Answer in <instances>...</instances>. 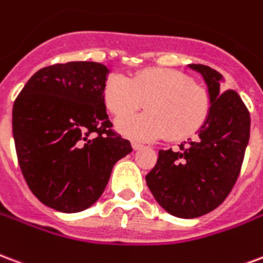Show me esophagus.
Segmentation results:
<instances>
[{
  "mask_svg": "<svg viewBox=\"0 0 263 263\" xmlns=\"http://www.w3.org/2000/svg\"><path fill=\"white\" fill-rule=\"evenodd\" d=\"M141 147H143V144H140V143H136V141H133V143H132V148H133L134 151L140 150Z\"/></svg>",
  "mask_w": 263,
  "mask_h": 263,
  "instance_id": "1",
  "label": "esophagus"
}]
</instances>
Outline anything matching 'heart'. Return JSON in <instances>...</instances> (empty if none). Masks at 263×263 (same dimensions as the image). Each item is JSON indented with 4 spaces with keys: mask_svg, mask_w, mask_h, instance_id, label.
Returning <instances> with one entry per match:
<instances>
[{
    "mask_svg": "<svg viewBox=\"0 0 263 263\" xmlns=\"http://www.w3.org/2000/svg\"><path fill=\"white\" fill-rule=\"evenodd\" d=\"M103 99L115 116L136 112L143 105L148 110L119 119L120 133L136 141L165 137L183 139L196 132L208 113V97L186 76L172 70H147L132 78L120 72L109 77Z\"/></svg>",
    "mask_w": 263,
    "mask_h": 263,
    "instance_id": "heart-1",
    "label": "heart"
}]
</instances>
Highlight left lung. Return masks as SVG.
<instances>
[{
	"mask_svg": "<svg viewBox=\"0 0 263 263\" xmlns=\"http://www.w3.org/2000/svg\"><path fill=\"white\" fill-rule=\"evenodd\" d=\"M206 84L210 110L195 140L178 150H160L145 181L160 203L181 218L208 214L229 196L242 166L250 140V112L233 89L223 91V76L208 66L189 64Z\"/></svg>",
	"mask_w": 263,
	"mask_h": 263,
	"instance_id": "1",
	"label": "left lung"
}]
</instances>
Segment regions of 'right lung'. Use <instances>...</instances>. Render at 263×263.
<instances>
[{"label": "right lung", "mask_w": 263, "mask_h": 263, "mask_svg": "<svg viewBox=\"0 0 263 263\" xmlns=\"http://www.w3.org/2000/svg\"><path fill=\"white\" fill-rule=\"evenodd\" d=\"M108 68L70 61L30 77L12 108L19 166L34 196L63 213L85 210L101 197L113 165L132 153L112 129L103 91Z\"/></svg>", "instance_id": "right-lung-1"}]
</instances>
